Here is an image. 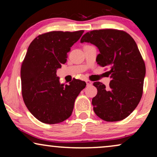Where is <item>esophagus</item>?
<instances>
[{"label":"esophagus","instance_id":"obj_1","mask_svg":"<svg viewBox=\"0 0 157 157\" xmlns=\"http://www.w3.org/2000/svg\"><path fill=\"white\" fill-rule=\"evenodd\" d=\"M86 85H87V86H90V85L92 84V82H91V81H89V80H86Z\"/></svg>","mask_w":157,"mask_h":157}]
</instances>
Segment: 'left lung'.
<instances>
[{"mask_svg":"<svg viewBox=\"0 0 157 157\" xmlns=\"http://www.w3.org/2000/svg\"><path fill=\"white\" fill-rule=\"evenodd\" d=\"M95 45L100 53L96 61L109 67L111 80L106 87L94 83L97 94L92 98L96 115L106 121H118L130 115L143 94L146 66L138 46L129 34L116 29L94 30L85 33L81 43Z\"/></svg>","mask_w":157,"mask_h":157,"instance_id":"1","label":"left lung"}]
</instances>
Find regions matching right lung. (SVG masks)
<instances>
[{"instance_id": "add662e5", "label": "right lung", "mask_w": 157, "mask_h": 157, "mask_svg": "<svg viewBox=\"0 0 157 157\" xmlns=\"http://www.w3.org/2000/svg\"><path fill=\"white\" fill-rule=\"evenodd\" d=\"M83 32H48L38 36L29 46L21 68L22 96L30 112L43 123L55 124L69 118L75 100L86 86L78 79L61 84L56 76L71 47Z\"/></svg>"}]
</instances>
